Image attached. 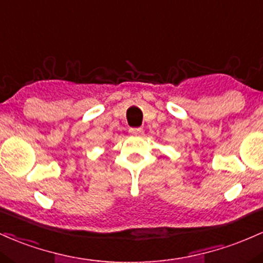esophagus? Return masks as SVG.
Returning <instances> with one entry per match:
<instances>
[{
  "mask_svg": "<svg viewBox=\"0 0 263 263\" xmlns=\"http://www.w3.org/2000/svg\"><path fill=\"white\" fill-rule=\"evenodd\" d=\"M132 135H134V137H139V135L143 134V129L141 128H130V130H129Z\"/></svg>",
  "mask_w": 263,
  "mask_h": 263,
  "instance_id": "obj_1",
  "label": "esophagus"
}]
</instances>
